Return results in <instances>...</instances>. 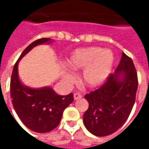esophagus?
I'll return each mask as SVG.
<instances>
[{"mask_svg": "<svg viewBox=\"0 0 149 149\" xmlns=\"http://www.w3.org/2000/svg\"><path fill=\"white\" fill-rule=\"evenodd\" d=\"M74 100H78V99H80L82 97V95L80 93H74Z\"/></svg>", "mask_w": 149, "mask_h": 149, "instance_id": "1", "label": "esophagus"}]
</instances>
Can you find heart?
Segmentation results:
<instances>
[{"label":"heart","mask_w":149,"mask_h":149,"mask_svg":"<svg viewBox=\"0 0 149 149\" xmlns=\"http://www.w3.org/2000/svg\"><path fill=\"white\" fill-rule=\"evenodd\" d=\"M114 56L110 49L100 47H88L75 50L67 59V64L74 71L84 70L82 81L89 87H97L106 81L111 72ZM63 79L72 82V73L64 72Z\"/></svg>","instance_id":"1"}]
</instances>
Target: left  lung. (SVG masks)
I'll list each match as a JSON object with an SVG mask.
<instances>
[{"mask_svg":"<svg viewBox=\"0 0 149 149\" xmlns=\"http://www.w3.org/2000/svg\"><path fill=\"white\" fill-rule=\"evenodd\" d=\"M139 85L134 63L122 52L114 73L96 91L86 94L89 107L84 115L85 127L96 136H107L118 131L129 117Z\"/></svg>","mask_w":149,"mask_h":149,"instance_id":"1","label":"left lung"}]
</instances>
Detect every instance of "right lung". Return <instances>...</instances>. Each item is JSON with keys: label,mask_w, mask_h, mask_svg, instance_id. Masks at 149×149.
<instances>
[{"label": "right lung", "mask_w": 149, "mask_h": 149, "mask_svg": "<svg viewBox=\"0 0 149 149\" xmlns=\"http://www.w3.org/2000/svg\"><path fill=\"white\" fill-rule=\"evenodd\" d=\"M42 38L31 43L22 52L15 63L10 78V98L18 118L27 127L38 133H46L56 128L64 110L73 101V94L58 95L51 87L32 89L24 86L18 77L17 65L21 58L35 46L51 42Z\"/></svg>", "instance_id": "obj_1"}]
</instances>
